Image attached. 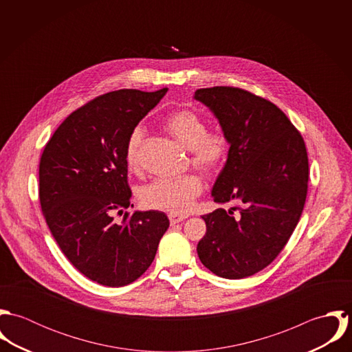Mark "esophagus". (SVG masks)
Instances as JSON below:
<instances>
[{
  "mask_svg": "<svg viewBox=\"0 0 352 352\" xmlns=\"http://www.w3.org/2000/svg\"><path fill=\"white\" fill-rule=\"evenodd\" d=\"M187 217L186 215H177V214H169V222L170 225H176L182 221H184Z\"/></svg>",
  "mask_w": 352,
  "mask_h": 352,
  "instance_id": "obj_1",
  "label": "esophagus"
}]
</instances>
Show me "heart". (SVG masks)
Masks as SVG:
<instances>
[{
	"instance_id": "1",
	"label": "heart",
	"mask_w": 352,
	"mask_h": 352,
	"mask_svg": "<svg viewBox=\"0 0 352 352\" xmlns=\"http://www.w3.org/2000/svg\"><path fill=\"white\" fill-rule=\"evenodd\" d=\"M166 131L191 153L192 165L206 175L221 168L229 153V140L221 130H207V122L191 109H179L165 120ZM145 129L135 127L126 144V162L133 170L141 166ZM199 176L187 175L179 179H157L140 191L141 203L151 210L169 214H186L201 195Z\"/></svg>"
}]
</instances>
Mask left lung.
Instances as JSON below:
<instances>
[{"instance_id":"1","label":"left lung","mask_w":352,"mask_h":352,"mask_svg":"<svg viewBox=\"0 0 352 352\" xmlns=\"http://www.w3.org/2000/svg\"><path fill=\"white\" fill-rule=\"evenodd\" d=\"M194 99L215 115L230 145L211 197L240 203L201 217L206 234L198 256L221 278H247L276 258L300 221L309 180L306 146L282 109L248 91L203 88Z\"/></svg>"}]
</instances>
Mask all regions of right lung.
<instances>
[{
	"instance_id": "add662e5",
	"label": "right lung",
	"mask_w": 352,
	"mask_h": 352,
	"mask_svg": "<svg viewBox=\"0 0 352 352\" xmlns=\"http://www.w3.org/2000/svg\"><path fill=\"white\" fill-rule=\"evenodd\" d=\"M120 89L72 112L55 130L39 164V199L51 234L69 261L108 287L137 280L154 260L169 228L161 211L124 212L133 206L126 144L165 96Z\"/></svg>"
}]
</instances>
